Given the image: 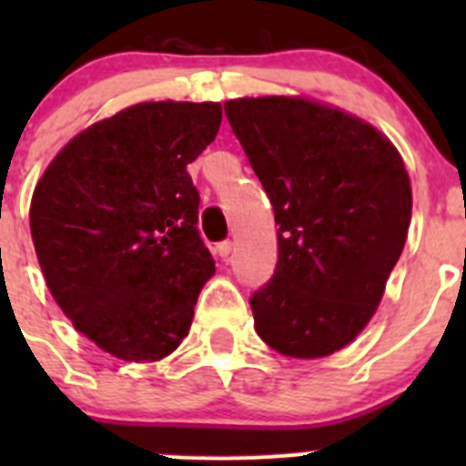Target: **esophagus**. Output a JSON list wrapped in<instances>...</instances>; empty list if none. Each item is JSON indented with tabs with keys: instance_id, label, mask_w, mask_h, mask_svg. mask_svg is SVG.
<instances>
[{
	"instance_id": "34e87169",
	"label": "esophagus",
	"mask_w": 466,
	"mask_h": 466,
	"mask_svg": "<svg viewBox=\"0 0 466 466\" xmlns=\"http://www.w3.org/2000/svg\"><path fill=\"white\" fill-rule=\"evenodd\" d=\"M230 249H233V245H230V242H228V240L219 242V245L214 247V252H217V257H221V258H228Z\"/></svg>"
}]
</instances>
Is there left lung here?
<instances>
[{
    "mask_svg": "<svg viewBox=\"0 0 466 466\" xmlns=\"http://www.w3.org/2000/svg\"><path fill=\"white\" fill-rule=\"evenodd\" d=\"M224 109L279 226L278 268L249 300L254 329L284 357L333 355L371 322L406 245L401 154L371 123L299 95Z\"/></svg>",
    "mask_w": 466,
    "mask_h": 466,
    "instance_id": "8db88e82",
    "label": "left lung"
}]
</instances>
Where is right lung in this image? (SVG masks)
I'll list each match as a JSON object with an SVG mask.
<instances>
[{
    "mask_svg": "<svg viewBox=\"0 0 466 466\" xmlns=\"http://www.w3.org/2000/svg\"><path fill=\"white\" fill-rule=\"evenodd\" d=\"M219 126V102H139L69 139L36 182L30 230L48 291L118 360L158 361L188 336L214 258L187 166Z\"/></svg>",
    "mask_w": 466,
    "mask_h": 466,
    "instance_id": "obj_1",
    "label": "right lung"
}]
</instances>
